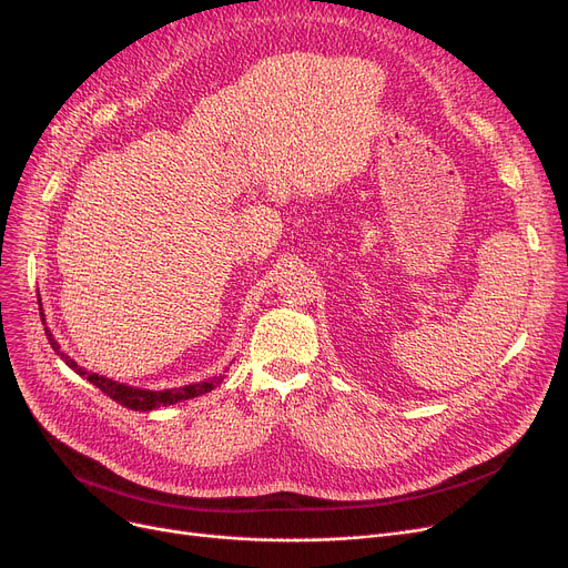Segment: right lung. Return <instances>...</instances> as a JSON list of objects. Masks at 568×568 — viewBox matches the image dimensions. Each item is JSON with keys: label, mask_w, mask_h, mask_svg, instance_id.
Returning a JSON list of instances; mask_svg holds the SVG:
<instances>
[{"label": "right lung", "mask_w": 568, "mask_h": 568, "mask_svg": "<svg viewBox=\"0 0 568 568\" xmlns=\"http://www.w3.org/2000/svg\"><path fill=\"white\" fill-rule=\"evenodd\" d=\"M41 306V304H39ZM41 311V320L45 324V317H43V308ZM45 336H48V343L50 347L57 352L59 359H64L69 368H73L78 375L87 377L89 382H92L94 386H99V389L110 396L112 400H116L119 405H124L129 409H135V412H149V409H156V407H168V405H174V403H182V400H189V398H197L202 394H209L212 389H216V386L223 382L225 375H216L212 379H204V382H195V384H186V386H179V389H163V392H149V389H138V386H129V384H119L110 377H103L99 373H87L82 366H78L69 354L62 352V347H59V343L54 341L52 332L45 326Z\"/></svg>", "instance_id": "obj_1"}]
</instances>
